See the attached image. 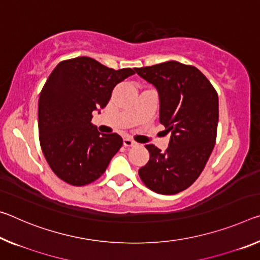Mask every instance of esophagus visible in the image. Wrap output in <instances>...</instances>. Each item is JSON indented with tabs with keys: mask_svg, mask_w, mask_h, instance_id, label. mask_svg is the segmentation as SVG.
<instances>
[{
	"mask_svg": "<svg viewBox=\"0 0 260 260\" xmlns=\"http://www.w3.org/2000/svg\"><path fill=\"white\" fill-rule=\"evenodd\" d=\"M123 146H125V147H134V146H137V142L133 141V140L126 138V139H123Z\"/></svg>",
	"mask_w": 260,
	"mask_h": 260,
	"instance_id": "obj_1",
	"label": "esophagus"
}]
</instances>
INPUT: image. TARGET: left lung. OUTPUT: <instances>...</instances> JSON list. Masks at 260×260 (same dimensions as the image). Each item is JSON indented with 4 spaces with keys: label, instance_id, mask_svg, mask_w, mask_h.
Wrapping results in <instances>:
<instances>
[{
    "label": "left lung",
    "instance_id": "1",
    "mask_svg": "<svg viewBox=\"0 0 260 260\" xmlns=\"http://www.w3.org/2000/svg\"><path fill=\"white\" fill-rule=\"evenodd\" d=\"M152 84L159 98V122L171 132L166 151L147 145L150 157L139 170L148 188L176 194L196 182L211 156L219 121V97L199 69L167 61L134 68Z\"/></svg>",
    "mask_w": 260,
    "mask_h": 260
}]
</instances>
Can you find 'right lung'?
<instances>
[{
	"label": "right lung",
	"mask_w": 260,
	"mask_h": 260,
	"mask_svg": "<svg viewBox=\"0 0 260 260\" xmlns=\"http://www.w3.org/2000/svg\"><path fill=\"white\" fill-rule=\"evenodd\" d=\"M133 74L134 69L114 71L88 56L61 61L53 69L39 96V140L49 167L63 182H94L120 149V135L100 133L92 112L104 109L114 86Z\"/></svg>",
	"instance_id": "right-lung-1"
}]
</instances>
